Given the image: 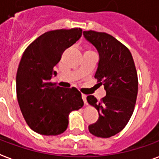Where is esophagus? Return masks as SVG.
<instances>
[{
    "mask_svg": "<svg viewBox=\"0 0 159 159\" xmlns=\"http://www.w3.org/2000/svg\"><path fill=\"white\" fill-rule=\"evenodd\" d=\"M82 99H83V101H84V104H86V95L82 94Z\"/></svg>",
    "mask_w": 159,
    "mask_h": 159,
    "instance_id": "obj_1",
    "label": "esophagus"
}]
</instances>
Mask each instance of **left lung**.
I'll list each match as a JSON object with an SVG mask.
<instances>
[{
  "instance_id": "left-lung-1",
  "label": "left lung",
  "mask_w": 159,
  "mask_h": 159,
  "mask_svg": "<svg viewBox=\"0 0 159 159\" xmlns=\"http://www.w3.org/2000/svg\"><path fill=\"white\" fill-rule=\"evenodd\" d=\"M83 35L99 54L95 78L107 91L102 101L94 96L86 98L99 113L97 122L89 125V131L108 138L125 127L134 112L138 92L135 62L128 48L108 34L90 30L84 31Z\"/></svg>"
}]
</instances>
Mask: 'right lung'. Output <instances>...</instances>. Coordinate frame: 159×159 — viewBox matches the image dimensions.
Wrapping results in <instances>:
<instances>
[{
    "instance_id": "1",
    "label": "right lung",
    "mask_w": 159,
    "mask_h": 159,
    "mask_svg": "<svg viewBox=\"0 0 159 159\" xmlns=\"http://www.w3.org/2000/svg\"><path fill=\"white\" fill-rule=\"evenodd\" d=\"M81 34L80 28L48 31L31 43L22 56L16 77L18 102L28 125L40 135L63 133L69 113L84 106L76 88L64 89L52 82L62 52Z\"/></svg>"
}]
</instances>
